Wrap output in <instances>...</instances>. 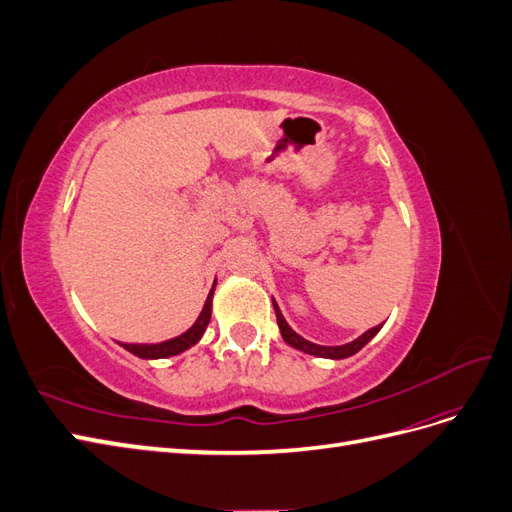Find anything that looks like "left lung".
I'll return each mask as SVG.
<instances>
[{"mask_svg":"<svg viewBox=\"0 0 512 512\" xmlns=\"http://www.w3.org/2000/svg\"><path fill=\"white\" fill-rule=\"evenodd\" d=\"M273 307H275L277 324H280V331H282L284 342H286V344H290L292 348H297V350L305 352V354L322 356V359H335V361H337V359H348V356H352V354L359 352V350L369 342V339H371V337H376V333L382 329V324H378V327L365 331L361 337H356L354 342L344 344V346H320V344H314V342H307L305 337H301L299 333H294V331L288 327V322H286V318L282 316L280 307H277V303H275V301H273Z\"/></svg>","mask_w":512,"mask_h":512,"instance_id":"1","label":"left lung"}]
</instances>
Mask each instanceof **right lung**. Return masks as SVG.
Instances as JSON below:
<instances>
[{"label":"right lung","instance_id":"right-lung-1","mask_svg":"<svg viewBox=\"0 0 512 512\" xmlns=\"http://www.w3.org/2000/svg\"><path fill=\"white\" fill-rule=\"evenodd\" d=\"M213 290H215V282H213V288L209 290V297L205 301L203 312H200V316L196 318V322L192 324V327L185 331V333H181L179 337L166 339V342H160V344H121V346L126 348L128 352H132L134 356H138V359H166V356H175V354H179L183 350L192 348L194 344H198V339L203 337L207 324L211 320Z\"/></svg>","mask_w":512,"mask_h":512}]
</instances>
